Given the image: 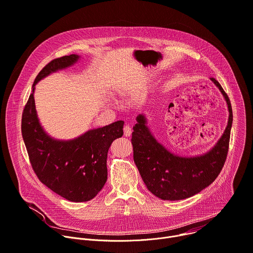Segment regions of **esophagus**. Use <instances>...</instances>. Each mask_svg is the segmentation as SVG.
I'll use <instances>...</instances> for the list:
<instances>
[{"label": "esophagus", "instance_id": "34e87169", "mask_svg": "<svg viewBox=\"0 0 253 253\" xmlns=\"http://www.w3.org/2000/svg\"><path fill=\"white\" fill-rule=\"evenodd\" d=\"M131 127L129 126H125V127H124V134H125V136H130V134H131Z\"/></svg>", "mask_w": 253, "mask_h": 253}]
</instances>
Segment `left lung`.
I'll use <instances>...</instances> for the list:
<instances>
[{
	"label": "left lung",
	"instance_id": "obj_1",
	"mask_svg": "<svg viewBox=\"0 0 253 253\" xmlns=\"http://www.w3.org/2000/svg\"><path fill=\"white\" fill-rule=\"evenodd\" d=\"M211 80L226 100L229 118L223 134L209 153L192 158L175 156L151 134L143 115L136 118L131 135L133 161L147 189L164 200L184 199L200 192L215 180L226 161L232 109L220 84L213 78Z\"/></svg>",
	"mask_w": 253,
	"mask_h": 253
}]
</instances>
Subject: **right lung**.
I'll list each match as a JSON object with an SVG mask.
<instances>
[{
    "instance_id": "obj_1",
    "label": "right lung",
    "mask_w": 253,
    "mask_h": 253,
    "mask_svg": "<svg viewBox=\"0 0 253 253\" xmlns=\"http://www.w3.org/2000/svg\"><path fill=\"white\" fill-rule=\"evenodd\" d=\"M79 58L78 55L65 56L42 68L22 116V134L35 173L49 189L74 203L92 199L104 187L108 179L109 148L124 134L123 121L90 129L72 140L52 138L40 125L34 98L36 84L49 74L74 65Z\"/></svg>"
}]
</instances>
